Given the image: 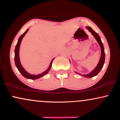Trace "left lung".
I'll use <instances>...</instances> for the list:
<instances>
[{
    "label": "left lung",
    "mask_w": 120,
    "mask_h": 120,
    "mask_svg": "<svg viewBox=\"0 0 120 120\" xmlns=\"http://www.w3.org/2000/svg\"><path fill=\"white\" fill-rule=\"evenodd\" d=\"M86 28L89 30V31L92 34V35L94 37V38H95L96 41H97V42H98L99 45V46L100 47V49H101V56H100V59L99 61L98 64L97 65L96 68L94 69V70H93V71L91 73H90L89 74H84L83 75V74L78 73L77 72H75V73L77 74H79V75H82V76L85 77L91 78L97 75V74L100 72V71H101V69H102L103 65H104V61H105V52H104V46H103V45L102 42H101V39H100L99 35L98 34V33H96L95 31L91 27L86 26Z\"/></svg>",
    "instance_id": "1"
}]
</instances>
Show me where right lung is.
I'll return each instance as SVG.
<instances>
[{
    "label": "right lung",
    "mask_w": 120,
    "mask_h": 120,
    "mask_svg": "<svg viewBox=\"0 0 120 120\" xmlns=\"http://www.w3.org/2000/svg\"><path fill=\"white\" fill-rule=\"evenodd\" d=\"M28 29H27L24 33H23L21 35L20 37L19 40H18V42L17 45H16V47H15V65H16V67L19 70V71L21 73V74L24 77L27 78V79H38V78H39L42 77V76L45 75V74H47L49 71V70L51 69V65L52 63V61H53V59H52L50 65H49V68L46 70V71H45L44 72H43L42 73L38 74V75H33V74H30L27 72L24 69V68L22 67V66L21 64L20 61V57H19V49H20V46L21 42L22 39L23 37L25 36L26 33L28 31Z\"/></svg>",
    "instance_id": "1"
}]
</instances>
